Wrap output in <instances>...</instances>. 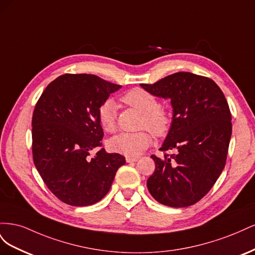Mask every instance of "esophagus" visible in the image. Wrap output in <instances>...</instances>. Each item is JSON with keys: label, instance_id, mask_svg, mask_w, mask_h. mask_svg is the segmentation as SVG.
Masks as SVG:
<instances>
[{"label": "esophagus", "instance_id": "esophagus-1", "mask_svg": "<svg viewBox=\"0 0 255 255\" xmlns=\"http://www.w3.org/2000/svg\"><path fill=\"white\" fill-rule=\"evenodd\" d=\"M138 159H139V157H129V156H128L126 158L127 163H134V161H137Z\"/></svg>", "mask_w": 255, "mask_h": 255}]
</instances>
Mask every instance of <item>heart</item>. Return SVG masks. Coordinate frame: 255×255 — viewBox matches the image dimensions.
<instances>
[{
	"mask_svg": "<svg viewBox=\"0 0 255 255\" xmlns=\"http://www.w3.org/2000/svg\"><path fill=\"white\" fill-rule=\"evenodd\" d=\"M122 102L142 114L141 128H148L156 136L164 135L169 128L170 119L167 112L161 109L156 97L141 88H134L128 91L121 98ZM118 106L113 99H107L100 105L98 119L105 132L112 133L116 129ZM152 141V136L148 130L138 133H121L114 136L109 142V148L122 155L135 157L148 148Z\"/></svg>",
	"mask_w": 255,
	"mask_h": 255,
	"instance_id": "b5f03b06",
	"label": "heart"
}]
</instances>
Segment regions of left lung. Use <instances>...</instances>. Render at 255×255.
<instances>
[{
  "instance_id": "left-lung-1",
  "label": "left lung",
  "mask_w": 255,
  "mask_h": 255,
  "mask_svg": "<svg viewBox=\"0 0 255 255\" xmlns=\"http://www.w3.org/2000/svg\"><path fill=\"white\" fill-rule=\"evenodd\" d=\"M140 86L170 100L172 121L160 150L176 151L164 158L151 156L155 171L146 187L164 205L195 204L211 190L226 165L232 135L226 97L213 80L190 72H176Z\"/></svg>"
}]
</instances>
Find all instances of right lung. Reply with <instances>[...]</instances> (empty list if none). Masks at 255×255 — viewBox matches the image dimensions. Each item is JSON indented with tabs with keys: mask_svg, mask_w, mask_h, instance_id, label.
<instances>
[{
	"mask_svg": "<svg viewBox=\"0 0 255 255\" xmlns=\"http://www.w3.org/2000/svg\"><path fill=\"white\" fill-rule=\"evenodd\" d=\"M121 88L94 74H64L50 83L35 106L33 159L60 201L88 206L110 191L126 158L102 148L99 107ZM98 150L95 157L90 152Z\"/></svg>",
	"mask_w": 255,
	"mask_h": 255,
	"instance_id": "1",
	"label": "right lung"
}]
</instances>
